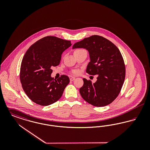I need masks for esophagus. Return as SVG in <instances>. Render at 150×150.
Instances as JSON below:
<instances>
[{
  "label": "esophagus",
  "mask_w": 150,
  "mask_h": 150,
  "mask_svg": "<svg viewBox=\"0 0 150 150\" xmlns=\"http://www.w3.org/2000/svg\"><path fill=\"white\" fill-rule=\"evenodd\" d=\"M75 79V77H71V78L70 79V81H74Z\"/></svg>",
  "instance_id": "1"
}]
</instances>
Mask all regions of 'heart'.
<instances>
[{
  "mask_svg": "<svg viewBox=\"0 0 150 150\" xmlns=\"http://www.w3.org/2000/svg\"><path fill=\"white\" fill-rule=\"evenodd\" d=\"M81 50V49H76V50H74V52H73L74 53V55L78 54L79 52H81L82 50ZM79 73V71L78 70H74V71H73V74H75V75H78Z\"/></svg>",
  "mask_w": 150,
  "mask_h": 150,
  "instance_id": "b5f03b06",
  "label": "heart"
}]
</instances>
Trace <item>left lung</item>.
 Instances as JSON below:
<instances>
[{"instance_id": "1", "label": "left lung", "mask_w": 150, "mask_h": 150, "mask_svg": "<svg viewBox=\"0 0 150 150\" xmlns=\"http://www.w3.org/2000/svg\"><path fill=\"white\" fill-rule=\"evenodd\" d=\"M88 50L91 61L86 72L98 75L93 83L83 78L84 84L79 92L83 98L96 107L112 103L120 92L125 77L124 61L119 50L114 44L99 35H92L75 43V48Z\"/></svg>"}]
</instances>
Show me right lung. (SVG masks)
<instances>
[{
    "label": "right lung",
    "instance_id": "right-lung-1",
    "mask_svg": "<svg viewBox=\"0 0 150 150\" xmlns=\"http://www.w3.org/2000/svg\"><path fill=\"white\" fill-rule=\"evenodd\" d=\"M71 45L70 41L48 36L36 42L25 53L20 81L24 92L36 104L48 106L61 97L70 79L64 75L57 80L52 78V67L59 64L61 54Z\"/></svg>",
    "mask_w": 150,
    "mask_h": 150
}]
</instances>
